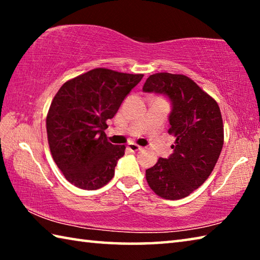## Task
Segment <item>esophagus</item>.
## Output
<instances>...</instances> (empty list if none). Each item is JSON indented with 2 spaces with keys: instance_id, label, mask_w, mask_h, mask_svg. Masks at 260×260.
I'll list each match as a JSON object with an SVG mask.
<instances>
[{
  "instance_id": "obj_1",
  "label": "esophagus",
  "mask_w": 260,
  "mask_h": 260,
  "mask_svg": "<svg viewBox=\"0 0 260 260\" xmlns=\"http://www.w3.org/2000/svg\"><path fill=\"white\" fill-rule=\"evenodd\" d=\"M127 148H128V150H131L132 152H136V151L141 150V147L138 146L136 143H129L128 147H127Z\"/></svg>"
}]
</instances>
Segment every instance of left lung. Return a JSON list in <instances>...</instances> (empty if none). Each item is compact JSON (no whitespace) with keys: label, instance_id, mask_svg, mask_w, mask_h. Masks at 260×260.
<instances>
[{"label":"left lung","instance_id":"8db88e82","mask_svg":"<svg viewBox=\"0 0 260 260\" xmlns=\"http://www.w3.org/2000/svg\"><path fill=\"white\" fill-rule=\"evenodd\" d=\"M143 91L169 98V133L175 136L172 155L159 158L146 171L148 184L162 199H183L205 182L221 152L223 124L219 105L183 74H152Z\"/></svg>","mask_w":260,"mask_h":260}]
</instances>
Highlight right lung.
I'll return each instance as SVG.
<instances>
[{"instance_id": "1", "label": "right lung", "mask_w": 260, "mask_h": 260, "mask_svg": "<svg viewBox=\"0 0 260 260\" xmlns=\"http://www.w3.org/2000/svg\"><path fill=\"white\" fill-rule=\"evenodd\" d=\"M143 74L94 69L64 83L47 116L52 158L74 186L95 190L114 175L125 146L110 143L104 131Z\"/></svg>"}]
</instances>
